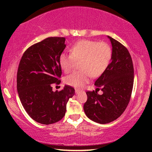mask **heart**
Returning a JSON list of instances; mask_svg holds the SVG:
<instances>
[{
    "mask_svg": "<svg viewBox=\"0 0 152 152\" xmlns=\"http://www.w3.org/2000/svg\"><path fill=\"white\" fill-rule=\"evenodd\" d=\"M106 61H107L106 56L103 55L101 52H97L91 58L89 63L83 65V68L86 70H97V68H100L102 64L105 63Z\"/></svg>",
    "mask_w": 152,
    "mask_h": 152,
    "instance_id": "obj_1",
    "label": "heart"
}]
</instances>
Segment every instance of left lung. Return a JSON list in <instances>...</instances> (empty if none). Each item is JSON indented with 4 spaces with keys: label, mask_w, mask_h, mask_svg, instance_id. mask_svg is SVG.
I'll list each match as a JSON object with an SVG mask.
<instances>
[{
    "label": "left lung",
    "mask_w": 152,
    "mask_h": 152,
    "mask_svg": "<svg viewBox=\"0 0 152 152\" xmlns=\"http://www.w3.org/2000/svg\"><path fill=\"white\" fill-rule=\"evenodd\" d=\"M64 37H48L31 45L20 59L17 71V91L22 105L31 118L50 124L65 115L66 104L75 88L60 86V56L66 48ZM57 85L53 89L51 84Z\"/></svg>",
    "instance_id": "8db88e82"
}]
</instances>
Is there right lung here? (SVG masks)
<instances>
[{"instance_id": "right-lung-1", "label": "right lung", "mask_w": 152, "mask_h": 152, "mask_svg": "<svg viewBox=\"0 0 152 152\" xmlns=\"http://www.w3.org/2000/svg\"><path fill=\"white\" fill-rule=\"evenodd\" d=\"M111 44V61L95 82L99 88L86 93L84 105L87 117L99 124L113 122L123 113L134 85V66L128 50L116 40Z\"/></svg>"}]
</instances>
